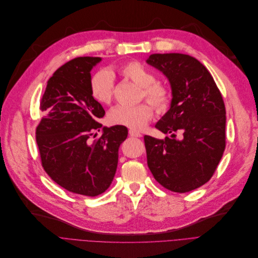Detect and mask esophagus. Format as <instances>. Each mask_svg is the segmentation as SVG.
Segmentation results:
<instances>
[{"label": "esophagus", "mask_w": 258, "mask_h": 258, "mask_svg": "<svg viewBox=\"0 0 258 258\" xmlns=\"http://www.w3.org/2000/svg\"><path fill=\"white\" fill-rule=\"evenodd\" d=\"M129 134H130V137H134V138H141L142 137V134L140 132H138L137 130H133V129L129 130Z\"/></svg>", "instance_id": "34e87169"}]
</instances>
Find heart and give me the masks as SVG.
I'll list each match as a JSON object with an SVG mask.
<instances>
[{
  "instance_id": "1",
  "label": "heart",
  "mask_w": 258,
  "mask_h": 258,
  "mask_svg": "<svg viewBox=\"0 0 258 258\" xmlns=\"http://www.w3.org/2000/svg\"><path fill=\"white\" fill-rule=\"evenodd\" d=\"M121 76L142 88L145 97L158 112L168 109L171 101L170 91L164 86L155 84L153 73L139 62H130L120 68ZM90 93L93 100L101 105L111 103L113 97V76L109 70L97 71L90 80ZM153 116V108L147 103L136 106H116L110 110L107 120L110 125L122 126L133 130L146 127Z\"/></svg>"
}]
</instances>
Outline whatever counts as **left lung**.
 Segmentation results:
<instances>
[{"label":"left lung","mask_w":258,"mask_h":258,"mask_svg":"<svg viewBox=\"0 0 258 258\" xmlns=\"http://www.w3.org/2000/svg\"><path fill=\"white\" fill-rule=\"evenodd\" d=\"M149 64L168 79L172 100L155 128L170 138L145 136L147 164L168 190L185 193L209 180L226 147V108L208 69L193 56L154 53ZM180 132L183 139H175Z\"/></svg>","instance_id":"obj_1"}]
</instances>
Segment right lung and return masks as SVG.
Wrapping results in <instances>:
<instances>
[{
	"instance_id": "1",
	"label": "right lung",
	"mask_w": 258,
	"mask_h": 258,
	"mask_svg": "<svg viewBox=\"0 0 258 258\" xmlns=\"http://www.w3.org/2000/svg\"><path fill=\"white\" fill-rule=\"evenodd\" d=\"M101 60L77 57L53 73L41 100L44 117L35 132L46 173L64 189L86 196L102 194L111 185L118 148L128 136L126 127L108 128L97 121L105 110L91 96L90 72ZM100 128L101 138L91 142Z\"/></svg>"
}]
</instances>
